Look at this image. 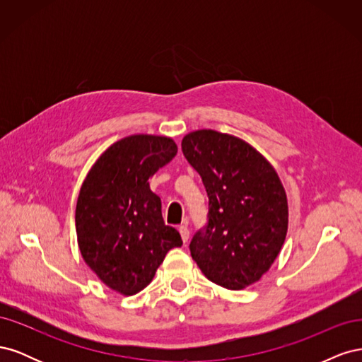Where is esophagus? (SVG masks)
Wrapping results in <instances>:
<instances>
[{"mask_svg":"<svg viewBox=\"0 0 362 362\" xmlns=\"http://www.w3.org/2000/svg\"><path fill=\"white\" fill-rule=\"evenodd\" d=\"M178 231H180V234H181V238H182V242H184V243H187V240H189V235H190V233H189V228H187V225H181V226L178 228Z\"/></svg>","mask_w":362,"mask_h":362,"instance_id":"obj_1","label":"esophagus"}]
</instances>
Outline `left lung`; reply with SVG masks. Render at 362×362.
<instances>
[{"label":"left lung","mask_w":362,"mask_h":362,"mask_svg":"<svg viewBox=\"0 0 362 362\" xmlns=\"http://www.w3.org/2000/svg\"><path fill=\"white\" fill-rule=\"evenodd\" d=\"M181 148L210 201L208 225L192 238V258L217 286L243 290L261 279L286 242L284 185L266 157L235 136L198 129L184 136Z\"/></svg>","instance_id":"1"}]
</instances>
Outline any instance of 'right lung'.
<instances>
[{"instance_id": "1", "label": "right lung", "mask_w": 362, "mask_h": 362, "mask_svg": "<svg viewBox=\"0 0 362 362\" xmlns=\"http://www.w3.org/2000/svg\"><path fill=\"white\" fill-rule=\"evenodd\" d=\"M177 152L170 137L128 136L103 152L81 185L75 210L81 257L119 294L149 286L168 252L182 245L177 229L164 225L148 182Z\"/></svg>"}]
</instances>
